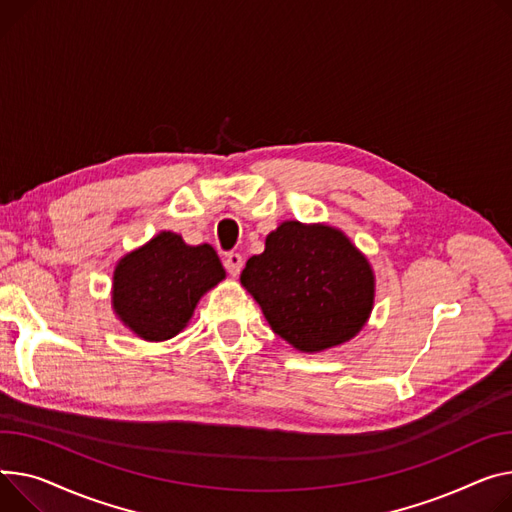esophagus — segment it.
<instances>
[{"label":"esophagus","mask_w":512,"mask_h":512,"mask_svg":"<svg viewBox=\"0 0 512 512\" xmlns=\"http://www.w3.org/2000/svg\"><path fill=\"white\" fill-rule=\"evenodd\" d=\"M224 265H226V269H228V274L236 278L238 274H241V269H243V257L238 255V253H228Z\"/></svg>","instance_id":"obj_1"}]
</instances>
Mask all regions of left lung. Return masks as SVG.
Returning <instances> with one entry per match:
<instances>
[{
  "instance_id": "1",
  "label": "left lung",
  "mask_w": 512,
  "mask_h": 512,
  "mask_svg": "<svg viewBox=\"0 0 512 512\" xmlns=\"http://www.w3.org/2000/svg\"><path fill=\"white\" fill-rule=\"evenodd\" d=\"M263 317L298 352L342 346L368 323L377 280L350 236L329 224L286 220L241 274Z\"/></svg>"
}]
</instances>
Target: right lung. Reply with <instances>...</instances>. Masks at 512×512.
Segmentation results:
<instances>
[{"label":"right lung","instance_id":"add662e5","mask_svg":"<svg viewBox=\"0 0 512 512\" xmlns=\"http://www.w3.org/2000/svg\"><path fill=\"white\" fill-rule=\"evenodd\" d=\"M224 278L212 245L193 247L181 234L162 230L117 261L111 306L131 333L166 342L189 325L201 296Z\"/></svg>","mask_w":512,"mask_h":512}]
</instances>
